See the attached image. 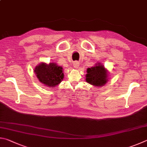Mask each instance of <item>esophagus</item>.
I'll use <instances>...</instances> for the list:
<instances>
[{"instance_id": "esophagus-1", "label": "esophagus", "mask_w": 147, "mask_h": 147, "mask_svg": "<svg viewBox=\"0 0 147 147\" xmlns=\"http://www.w3.org/2000/svg\"><path fill=\"white\" fill-rule=\"evenodd\" d=\"M73 65H74V68H78V67L79 66V63H78V62H77V61L74 62V63H73Z\"/></svg>"}]
</instances>
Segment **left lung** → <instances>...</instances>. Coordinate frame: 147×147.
<instances>
[{
    "label": "left lung",
    "instance_id": "left-lung-1",
    "mask_svg": "<svg viewBox=\"0 0 147 147\" xmlns=\"http://www.w3.org/2000/svg\"><path fill=\"white\" fill-rule=\"evenodd\" d=\"M86 81L87 83L96 86H101L107 82V74L101 65L96 66L87 69Z\"/></svg>",
    "mask_w": 147,
    "mask_h": 147
}]
</instances>
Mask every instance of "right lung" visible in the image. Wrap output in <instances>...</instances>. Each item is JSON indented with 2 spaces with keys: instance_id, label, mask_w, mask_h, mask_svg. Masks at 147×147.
I'll list each match as a JSON object with an SVG mask.
<instances>
[{
  "instance_id": "right-lung-1",
  "label": "right lung",
  "mask_w": 147,
  "mask_h": 147,
  "mask_svg": "<svg viewBox=\"0 0 147 147\" xmlns=\"http://www.w3.org/2000/svg\"><path fill=\"white\" fill-rule=\"evenodd\" d=\"M40 82L48 87H54L61 83L64 78L63 68L56 64L42 63L35 69Z\"/></svg>"
}]
</instances>
